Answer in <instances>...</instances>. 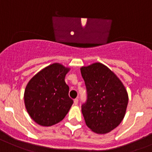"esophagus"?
Segmentation results:
<instances>
[{"label": "esophagus", "instance_id": "1", "mask_svg": "<svg viewBox=\"0 0 152 152\" xmlns=\"http://www.w3.org/2000/svg\"><path fill=\"white\" fill-rule=\"evenodd\" d=\"M78 103H79V100H78V98H76L74 100V104L78 105Z\"/></svg>", "mask_w": 152, "mask_h": 152}]
</instances>
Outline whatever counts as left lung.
<instances>
[{
  "label": "left lung",
  "mask_w": 152,
  "mask_h": 152,
  "mask_svg": "<svg viewBox=\"0 0 152 152\" xmlns=\"http://www.w3.org/2000/svg\"><path fill=\"white\" fill-rule=\"evenodd\" d=\"M80 69L87 90V100L82 105L86 125L96 134L109 133L124 118L128 103L127 91L103 64H92Z\"/></svg>",
  "instance_id": "left-lung-1"
}]
</instances>
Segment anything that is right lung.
<instances>
[{
    "label": "right lung",
    "mask_w": 152,
    "mask_h": 152,
    "mask_svg": "<svg viewBox=\"0 0 152 152\" xmlns=\"http://www.w3.org/2000/svg\"><path fill=\"white\" fill-rule=\"evenodd\" d=\"M69 70L58 63L46 66L28 83L25 104L28 114L38 124L45 127L62 121L73 103L69 97L65 76Z\"/></svg>",
    "instance_id": "right-lung-1"
}]
</instances>
